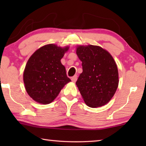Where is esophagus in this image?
Returning <instances> with one entry per match:
<instances>
[{"label":"esophagus","mask_w":146,"mask_h":146,"mask_svg":"<svg viewBox=\"0 0 146 146\" xmlns=\"http://www.w3.org/2000/svg\"><path fill=\"white\" fill-rule=\"evenodd\" d=\"M76 80H77V76H76V75L73 76V77L71 78V80H72V82H75Z\"/></svg>","instance_id":"34e87169"}]
</instances>
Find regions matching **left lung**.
I'll use <instances>...</instances> for the list:
<instances>
[{
  "mask_svg": "<svg viewBox=\"0 0 146 146\" xmlns=\"http://www.w3.org/2000/svg\"><path fill=\"white\" fill-rule=\"evenodd\" d=\"M76 54L82 61V73L76 84L86 105L91 108L110 102L118 86L117 64L110 53L100 46H79Z\"/></svg>",
  "mask_w": 146,
  "mask_h": 146,
  "instance_id": "obj_1",
  "label": "left lung"
}]
</instances>
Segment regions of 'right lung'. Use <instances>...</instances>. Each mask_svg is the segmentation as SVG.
Instances as JSON below:
<instances>
[{"instance_id": "right-lung-1", "label": "right lung", "mask_w": 146, "mask_h": 146, "mask_svg": "<svg viewBox=\"0 0 146 146\" xmlns=\"http://www.w3.org/2000/svg\"><path fill=\"white\" fill-rule=\"evenodd\" d=\"M68 49L48 44L29 58L24 71V83L27 93L35 101L42 104L52 102L71 81L60 62Z\"/></svg>"}]
</instances>
